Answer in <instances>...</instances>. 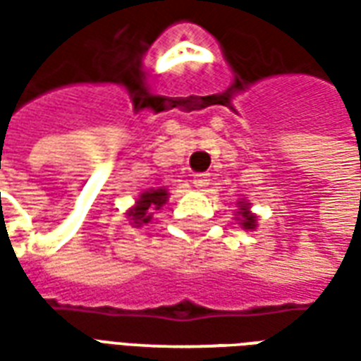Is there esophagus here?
<instances>
[{
	"mask_svg": "<svg viewBox=\"0 0 361 361\" xmlns=\"http://www.w3.org/2000/svg\"><path fill=\"white\" fill-rule=\"evenodd\" d=\"M209 183H211V180H209L207 173H197L195 178H193V185H195L197 189H204Z\"/></svg>",
	"mask_w": 361,
	"mask_h": 361,
	"instance_id": "34e87169",
	"label": "esophagus"
}]
</instances>
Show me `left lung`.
Masks as SVG:
<instances>
[{
  "label": "left lung",
  "instance_id": "8db88e82",
  "mask_svg": "<svg viewBox=\"0 0 361 361\" xmlns=\"http://www.w3.org/2000/svg\"><path fill=\"white\" fill-rule=\"evenodd\" d=\"M238 207H240V211L235 214V219L240 220V226H242L243 230H255V228H257V216L250 211V203L240 201Z\"/></svg>",
  "mask_w": 361,
  "mask_h": 361
}]
</instances>
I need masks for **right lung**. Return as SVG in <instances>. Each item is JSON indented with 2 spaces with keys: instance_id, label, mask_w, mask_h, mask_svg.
<instances>
[{
  "instance_id": "obj_1",
  "label": "right lung",
  "mask_w": 361,
  "mask_h": 361,
  "mask_svg": "<svg viewBox=\"0 0 361 361\" xmlns=\"http://www.w3.org/2000/svg\"><path fill=\"white\" fill-rule=\"evenodd\" d=\"M166 201H168V189H149L135 201L133 209L127 211V219L131 220L133 226H142L152 219L154 211L162 209Z\"/></svg>"
}]
</instances>
